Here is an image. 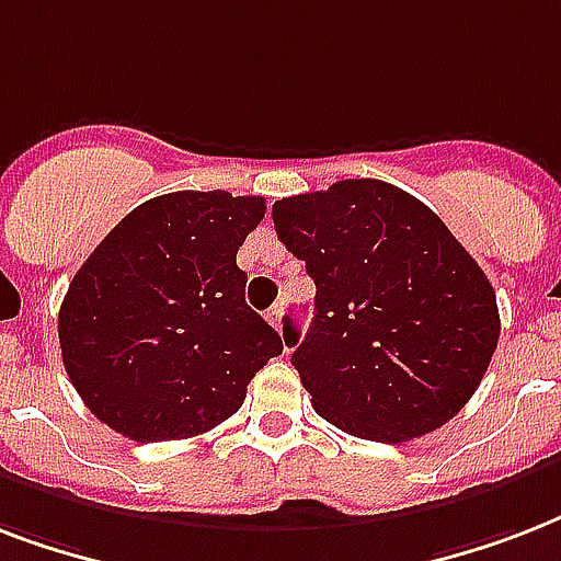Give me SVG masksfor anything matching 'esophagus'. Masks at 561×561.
Returning <instances> with one entry per match:
<instances>
[{
    "label": "esophagus",
    "instance_id": "34e87169",
    "mask_svg": "<svg viewBox=\"0 0 561 561\" xmlns=\"http://www.w3.org/2000/svg\"><path fill=\"white\" fill-rule=\"evenodd\" d=\"M282 314H285V302H276V306H273L271 311H267V320H271V323L276 325V329H282Z\"/></svg>",
    "mask_w": 561,
    "mask_h": 561
}]
</instances>
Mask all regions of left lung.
<instances>
[{"label":"left lung","mask_w":561,"mask_h":561,"mask_svg":"<svg viewBox=\"0 0 561 561\" xmlns=\"http://www.w3.org/2000/svg\"><path fill=\"white\" fill-rule=\"evenodd\" d=\"M273 227L314 279V323L285 325L311 404L373 443H404L457 416L495 355L486 273L413 194L341 180L273 203Z\"/></svg>","instance_id":"obj_1"}]
</instances>
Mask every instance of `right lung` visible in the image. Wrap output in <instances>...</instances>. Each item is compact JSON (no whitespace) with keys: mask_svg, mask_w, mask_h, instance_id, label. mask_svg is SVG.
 Here are the masks:
<instances>
[{"mask_svg":"<svg viewBox=\"0 0 561 561\" xmlns=\"http://www.w3.org/2000/svg\"><path fill=\"white\" fill-rule=\"evenodd\" d=\"M264 197L171 192L118 220L57 314L66 375L95 416L136 443L186 439L241 408L282 337L244 302L238 247Z\"/></svg>","mask_w":561,"mask_h":561,"instance_id":"right-lung-1","label":"right lung"}]
</instances>
